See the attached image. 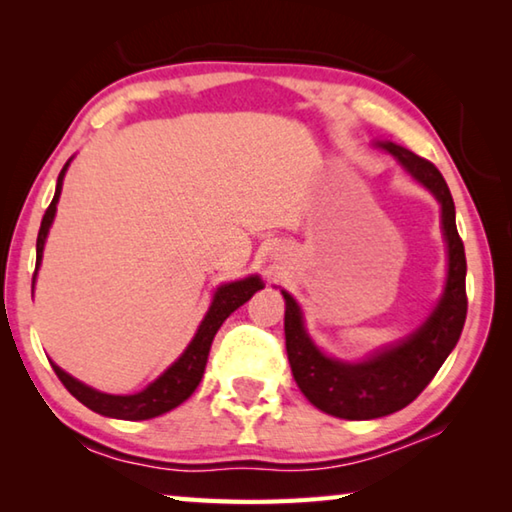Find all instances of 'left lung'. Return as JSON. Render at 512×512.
I'll list each match as a JSON object with an SVG mask.
<instances>
[{
  "label": "left lung",
  "instance_id": "1",
  "mask_svg": "<svg viewBox=\"0 0 512 512\" xmlns=\"http://www.w3.org/2000/svg\"><path fill=\"white\" fill-rule=\"evenodd\" d=\"M381 149L393 153L404 169L438 198L443 207V230L449 250V273L445 293L438 307L418 332L400 345H393L361 363L327 359L302 327V314L289 293H284V336L293 379L316 409L343 420H372L391 415L411 404L461 339L467 293H465V248L456 230L454 198L436 164L420 158L400 144L381 142Z\"/></svg>",
  "mask_w": 512,
  "mask_h": 512
}]
</instances>
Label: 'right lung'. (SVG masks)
Listing matches in <instances>:
<instances>
[{
    "label": "right lung",
    "mask_w": 512,
    "mask_h": 512,
    "mask_svg": "<svg viewBox=\"0 0 512 512\" xmlns=\"http://www.w3.org/2000/svg\"><path fill=\"white\" fill-rule=\"evenodd\" d=\"M67 164L58 176L54 201L49 203L45 216H42L40 232H38V244H36V271H38V266L42 262V248H45L49 225H51V221H54L56 203H58L60 189H63V178H65V171H67ZM259 289H262V282H259V277H246V280L223 284V287H219V291L214 293L210 311L205 314L201 327H198V332L192 339V343L187 345L183 357L173 363L171 368L164 370L162 375L155 379L149 388H144V391L137 393V395H106V393H99V391H94V388L81 384V381H76L74 377H69L65 370H60L56 366V363H51V368H54V372L58 375V379L63 381V386L67 388V391L72 393L81 404H85L88 409H92L94 413L108 415V418H119V420H149V418H155V415H162V413H167L171 409H176L178 404H183L187 397L196 391V386L201 384V379H203L207 354H210L214 334L219 332L223 320L228 318L232 311L244 305V302L253 298V293L259 291Z\"/></svg>",
    "instance_id": "right-lung-1"
}]
</instances>
